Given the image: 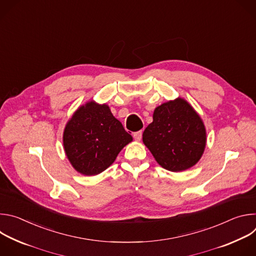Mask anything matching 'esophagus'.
<instances>
[{
  "label": "esophagus",
  "mask_w": 256,
  "mask_h": 256,
  "mask_svg": "<svg viewBox=\"0 0 256 256\" xmlns=\"http://www.w3.org/2000/svg\"><path fill=\"white\" fill-rule=\"evenodd\" d=\"M142 136V130H138V132H134V138L136 140H140Z\"/></svg>",
  "instance_id": "1"
}]
</instances>
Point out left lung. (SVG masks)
I'll return each mask as SVG.
<instances>
[{
  "label": "left lung",
  "instance_id": "1",
  "mask_svg": "<svg viewBox=\"0 0 256 256\" xmlns=\"http://www.w3.org/2000/svg\"><path fill=\"white\" fill-rule=\"evenodd\" d=\"M204 126L184 99L158 106L153 122L146 128L142 142L165 169L179 172L192 167L206 147Z\"/></svg>",
  "mask_w": 256,
  "mask_h": 256
}]
</instances>
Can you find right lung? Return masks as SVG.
Here are the masks:
<instances>
[{
    "label": "right lung",
    "mask_w": 256,
    "mask_h": 256,
    "mask_svg": "<svg viewBox=\"0 0 256 256\" xmlns=\"http://www.w3.org/2000/svg\"><path fill=\"white\" fill-rule=\"evenodd\" d=\"M132 140L109 107L94 102L80 107L64 132L66 154L74 168L84 175L104 171Z\"/></svg>",
    "instance_id": "obj_1"
}]
</instances>
